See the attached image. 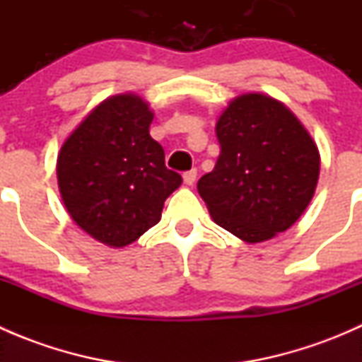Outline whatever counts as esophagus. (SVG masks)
Here are the masks:
<instances>
[{
	"label": "esophagus",
	"instance_id": "esophagus-1",
	"mask_svg": "<svg viewBox=\"0 0 362 362\" xmlns=\"http://www.w3.org/2000/svg\"><path fill=\"white\" fill-rule=\"evenodd\" d=\"M196 177H198V170H196V168H192V170L185 171L184 173V182L187 185H192L196 182Z\"/></svg>",
	"mask_w": 362,
	"mask_h": 362
}]
</instances>
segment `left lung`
<instances>
[{
  "label": "left lung",
  "mask_w": 362,
  "mask_h": 362,
  "mask_svg": "<svg viewBox=\"0 0 362 362\" xmlns=\"http://www.w3.org/2000/svg\"><path fill=\"white\" fill-rule=\"evenodd\" d=\"M221 156L198 182L211 218L243 242L284 233L312 202L317 145L294 113L264 94L233 100L217 120Z\"/></svg>",
  "instance_id": "1"
}]
</instances>
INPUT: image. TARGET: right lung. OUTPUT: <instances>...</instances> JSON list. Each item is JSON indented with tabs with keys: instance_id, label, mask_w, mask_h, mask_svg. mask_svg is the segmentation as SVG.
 I'll return each instance as SVG.
<instances>
[{
	"instance_id": "obj_1",
	"label": "right lung",
	"mask_w": 362,
	"mask_h": 362,
	"mask_svg": "<svg viewBox=\"0 0 362 362\" xmlns=\"http://www.w3.org/2000/svg\"><path fill=\"white\" fill-rule=\"evenodd\" d=\"M154 113L134 94L98 105L57 156V180L73 221L93 238L124 247L160 221L182 177L168 170L151 136Z\"/></svg>"
}]
</instances>
